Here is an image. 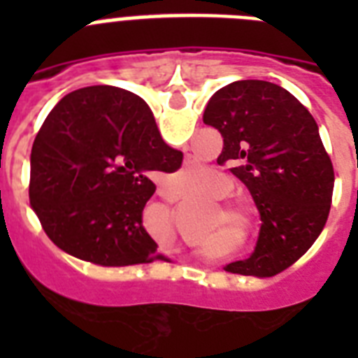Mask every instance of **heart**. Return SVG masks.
<instances>
[{"label": "heart", "mask_w": 358, "mask_h": 358, "mask_svg": "<svg viewBox=\"0 0 358 358\" xmlns=\"http://www.w3.org/2000/svg\"><path fill=\"white\" fill-rule=\"evenodd\" d=\"M202 195L208 199H223L230 193V180L219 173L208 174L206 182L202 184ZM236 212V210H234Z\"/></svg>", "instance_id": "b5f03b06"}]
</instances>
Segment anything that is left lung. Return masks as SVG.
<instances>
[{
    "label": "left lung",
    "instance_id": "left-lung-1",
    "mask_svg": "<svg viewBox=\"0 0 358 358\" xmlns=\"http://www.w3.org/2000/svg\"><path fill=\"white\" fill-rule=\"evenodd\" d=\"M223 152L252 195L262 227L255 252L227 271L273 277L299 260L327 223L334 171L310 111L280 85L239 80L219 89L204 109Z\"/></svg>",
    "mask_w": 358,
    "mask_h": 358
}]
</instances>
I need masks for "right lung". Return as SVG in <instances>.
<instances>
[{"instance_id":"1","label":"right lung","mask_w":358,"mask_h":358,"mask_svg":"<svg viewBox=\"0 0 358 358\" xmlns=\"http://www.w3.org/2000/svg\"><path fill=\"white\" fill-rule=\"evenodd\" d=\"M184 154L159 135L145 100L119 87L70 92L50 111L31 148L29 201L48 238L103 267L167 260L143 227L156 171Z\"/></svg>"}]
</instances>
